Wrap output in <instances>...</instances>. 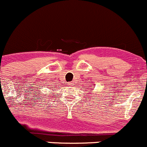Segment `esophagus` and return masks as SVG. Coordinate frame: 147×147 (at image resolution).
I'll return each instance as SVG.
<instances>
[{
    "label": "esophagus",
    "instance_id": "34e87169",
    "mask_svg": "<svg viewBox=\"0 0 147 147\" xmlns=\"http://www.w3.org/2000/svg\"><path fill=\"white\" fill-rule=\"evenodd\" d=\"M67 85H68V86H72L73 84H72V83H68Z\"/></svg>",
    "mask_w": 147,
    "mask_h": 147
}]
</instances>
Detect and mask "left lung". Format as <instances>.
Returning <instances> with one entry per match:
<instances>
[{"instance_id": "1", "label": "left lung", "mask_w": 147, "mask_h": 147, "mask_svg": "<svg viewBox=\"0 0 147 147\" xmlns=\"http://www.w3.org/2000/svg\"><path fill=\"white\" fill-rule=\"evenodd\" d=\"M91 91V94H92V93H93V91Z\"/></svg>"}]
</instances>
